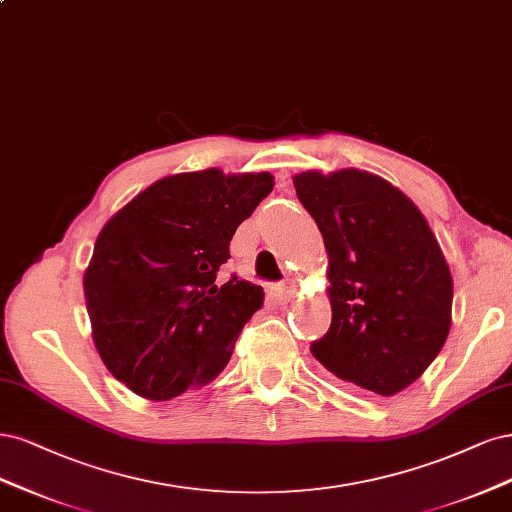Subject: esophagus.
<instances>
[{
  "label": "esophagus",
  "instance_id": "esophagus-1",
  "mask_svg": "<svg viewBox=\"0 0 512 512\" xmlns=\"http://www.w3.org/2000/svg\"><path fill=\"white\" fill-rule=\"evenodd\" d=\"M293 295H295V283H283V285H278L276 289H274V300H276V304H289L291 300H293Z\"/></svg>",
  "mask_w": 512,
  "mask_h": 512
}]
</instances>
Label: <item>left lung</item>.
<instances>
[{
    "label": "left lung",
    "mask_w": 512,
    "mask_h": 512,
    "mask_svg": "<svg viewBox=\"0 0 512 512\" xmlns=\"http://www.w3.org/2000/svg\"><path fill=\"white\" fill-rule=\"evenodd\" d=\"M327 251L329 332L310 351L340 381L400 393L447 342L453 276L421 210L355 168L293 176Z\"/></svg>",
    "instance_id": "left-lung-1"
}]
</instances>
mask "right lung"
Segmentation results:
<instances>
[{
  "label": "right lung",
  "mask_w": 512,
  "mask_h": 512,
  "mask_svg": "<svg viewBox=\"0 0 512 512\" xmlns=\"http://www.w3.org/2000/svg\"><path fill=\"white\" fill-rule=\"evenodd\" d=\"M274 189L270 172L172 174L102 227L82 278L95 349L140 398L166 402L217 378L263 289L217 278L229 242Z\"/></svg>",
  "instance_id": "right-lung-1"
}]
</instances>
